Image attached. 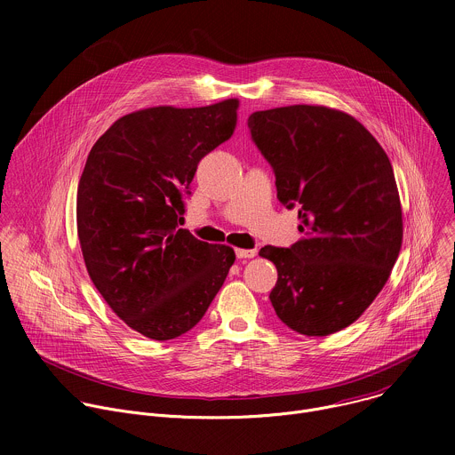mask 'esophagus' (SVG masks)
<instances>
[{"label": "esophagus", "mask_w": 455, "mask_h": 455, "mask_svg": "<svg viewBox=\"0 0 455 455\" xmlns=\"http://www.w3.org/2000/svg\"><path fill=\"white\" fill-rule=\"evenodd\" d=\"M235 255L237 259H251L257 255V250L251 248V250H246V248H235Z\"/></svg>", "instance_id": "1"}]
</instances>
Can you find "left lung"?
Wrapping results in <instances>:
<instances>
[{"label": "left lung", "instance_id": "obj_1", "mask_svg": "<svg viewBox=\"0 0 455 455\" xmlns=\"http://www.w3.org/2000/svg\"><path fill=\"white\" fill-rule=\"evenodd\" d=\"M251 140L275 172L277 198L299 207V239L265 246L277 268L272 306L286 326L328 337L376 299L396 263L403 220L388 156L351 115L295 104L248 116Z\"/></svg>", "mask_w": 455, "mask_h": 455}]
</instances>
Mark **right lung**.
I'll use <instances>...</instances> for the list:
<instances>
[{"mask_svg":"<svg viewBox=\"0 0 455 455\" xmlns=\"http://www.w3.org/2000/svg\"><path fill=\"white\" fill-rule=\"evenodd\" d=\"M237 108L227 99L133 111L88 155L77 190L84 265L108 306L148 339L196 326L235 261L234 248L178 225L200 160L232 137Z\"/></svg>","mask_w":455,"mask_h":455,"instance_id":"add662e5","label":"right lung"}]
</instances>
